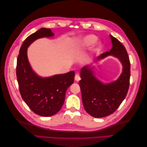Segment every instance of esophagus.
Segmentation results:
<instances>
[{
    "label": "esophagus",
    "mask_w": 147,
    "mask_h": 147,
    "mask_svg": "<svg viewBox=\"0 0 147 147\" xmlns=\"http://www.w3.org/2000/svg\"><path fill=\"white\" fill-rule=\"evenodd\" d=\"M75 80H76L77 82H79L81 78H80V75H79L78 74H76V75H75Z\"/></svg>",
    "instance_id": "34e87169"
}]
</instances>
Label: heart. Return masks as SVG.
Returning a JSON list of instances; mask_svg holds the SVG:
<instances>
[{"label": "heart", "mask_w": 147, "mask_h": 147, "mask_svg": "<svg viewBox=\"0 0 147 147\" xmlns=\"http://www.w3.org/2000/svg\"><path fill=\"white\" fill-rule=\"evenodd\" d=\"M97 40V38L94 35H90L84 37L82 40L80 42L78 45V47H90Z\"/></svg>", "instance_id": "b5f03b06"}]
</instances>
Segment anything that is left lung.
<instances>
[{
    "instance_id": "left-lung-1",
    "label": "left lung",
    "mask_w": 147,
    "mask_h": 147,
    "mask_svg": "<svg viewBox=\"0 0 147 147\" xmlns=\"http://www.w3.org/2000/svg\"><path fill=\"white\" fill-rule=\"evenodd\" d=\"M112 48L102 53L97 59L109 55L118 57L123 65V72L117 80L108 84L99 81L91 69L85 66L81 69L79 82L82 101L86 112L95 118H103L112 114L125 99L129 87L131 64L125 47L118 40L110 35Z\"/></svg>"
}]
</instances>
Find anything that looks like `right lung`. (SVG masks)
<instances>
[{
    "label": "right lung",
    "instance_id": "1",
    "mask_svg": "<svg viewBox=\"0 0 147 147\" xmlns=\"http://www.w3.org/2000/svg\"><path fill=\"white\" fill-rule=\"evenodd\" d=\"M54 35L50 29L41 28L26 38L17 58L16 77L22 98L38 115L50 117L61 110L67 88L74 83V71L48 78L38 77L29 63L27 49L35 40Z\"/></svg>",
    "mask_w": 147,
    "mask_h": 147
}]
</instances>
